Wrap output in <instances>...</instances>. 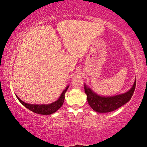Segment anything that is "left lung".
I'll list each match as a JSON object with an SVG mask.
<instances>
[{
    "mask_svg": "<svg viewBox=\"0 0 147 147\" xmlns=\"http://www.w3.org/2000/svg\"><path fill=\"white\" fill-rule=\"evenodd\" d=\"M136 85V79L131 89L126 93L109 96L99 95L86 84H84V89L89 106L94 111L98 113H108L116 110L130 101L135 91Z\"/></svg>",
    "mask_w": 147,
    "mask_h": 147,
    "instance_id": "8db88e82",
    "label": "left lung"
}]
</instances>
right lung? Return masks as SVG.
<instances>
[{
	"mask_svg": "<svg viewBox=\"0 0 147 147\" xmlns=\"http://www.w3.org/2000/svg\"><path fill=\"white\" fill-rule=\"evenodd\" d=\"M69 86H67L62 92L61 95L58 99L54 102H52L51 104H28L23 102L21 100L17 95H16V97L18 99L19 101L21 102L23 105L26 107L27 109H30V110L33 111V112L38 114H41V115H51L55 113L57 110L61 108L63 105L65 100V93H66L67 90L69 88Z\"/></svg>",
	"mask_w": 147,
	"mask_h": 147,
	"instance_id": "right-lung-1",
	"label": "right lung"
}]
</instances>
